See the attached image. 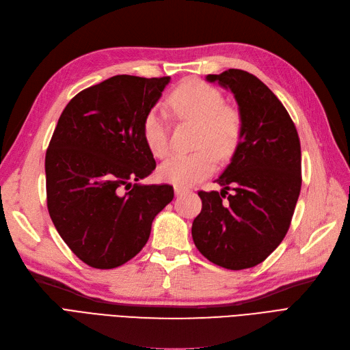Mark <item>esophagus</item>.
Returning a JSON list of instances; mask_svg holds the SVG:
<instances>
[{"mask_svg":"<svg viewBox=\"0 0 350 350\" xmlns=\"http://www.w3.org/2000/svg\"><path fill=\"white\" fill-rule=\"evenodd\" d=\"M174 189H175V195H176V197H180V195H184L185 192H188V188L179 187V185H176Z\"/></svg>","mask_w":350,"mask_h":350,"instance_id":"34e87169","label":"esophagus"}]
</instances>
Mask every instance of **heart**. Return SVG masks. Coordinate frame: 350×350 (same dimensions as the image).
Listing matches in <instances>:
<instances>
[{
	"label": "heart",
	"mask_w": 350,
	"mask_h": 350,
	"mask_svg": "<svg viewBox=\"0 0 350 350\" xmlns=\"http://www.w3.org/2000/svg\"><path fill=\"white\" fill-rule=\"evenodd\" d=\"M171 109L184 120L198 123L193 153H179L159 166V178L165 183L189 187L215 171L217 158L228 159L241 136L240 111L226 105L222 93L197 79L185 80L170 94ZM144 137L157 158L170 153V129L166 116L159 109L149 110L144 119Z\"/></svg>",
	"instance_id": "1"
}]
</instances>
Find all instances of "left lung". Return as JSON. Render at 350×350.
I'll list each match as a JSON object with an SVG mask.
<instances>
[{
    "instance_id": "obj_1",
    "label": "left lung",
    "mask_w": 350,
    "mask_h": 350,
    "mask_svg": "<svg viewBox=\"0 0 350 350\" xmlns=\"http://www.w3.org/2000/svg\"><path fill=\"white\" fill-rule=\"evenodd\" d=\"M206 80L232 92L243 129L230 165L215 179L221 192H198L202 209L192 239L219 267L250 269L288 231L301 188L300 139L286 107L254 75L230 68Z\"/></svg>"
}]
</instances>
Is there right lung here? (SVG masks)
<instances>
[{
    "mask_svg": "<svg viewBox=\"0 0 350 350\" xmlns=\"http://www.w3.org/2000/svg\"><path fill=\"white\" fill-rule=\"evenodd\" d=\"M170 80L110 77L77 93L54 129L46 152L49 214L68 248L93 269L133 258L174 198L171 185H132L157 166L142 126Z\"/></svg>",
    "mask_w": 350,
    "mask_h": 350,
    "instance_id": "right-lung-1",
    "label": "right lung"
}]
</instances>
